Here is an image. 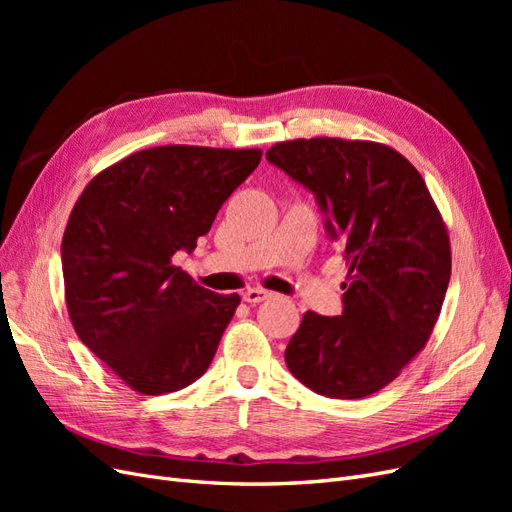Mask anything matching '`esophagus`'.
<instances>
[{
    "label": "esophagus",
    "instance_id": "esophagus-1",
    "mask_svg": "<svg viewBox=\"0 0 512 512\" xmlns=\"http://www.w3.org/2000/svg\"><path fill=\"white\" fill-rule=\"evenodd\" d=\"M269 297H271V292L265 290V288H247L243 292V301H247V303H262V301H267Z\"/></svg>",
    "mask_w": 512,
    "mask_h": 512
}]
</instances>
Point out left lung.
<instances>
[{
  "instance_id": "8db88e82",
  "label": "left lung",
  "mask_w": 512,
  "mask_h": 512,
  "mask_svg": "<svg viewBox=\"0 0 512 512\" xmlns=\"http://www.w3.org/2000/svg\"><path fill=\"white\" fill-rule=\"evenodd\" d=\"M267 160L329 213L348 265L342 316L305 312L286 365L307 389L361 399L425 348L451 280V239L421 173L389 145L316 136L275 143Z\"/></svg>"
}]
</instances>
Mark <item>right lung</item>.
I'll use <instances>...</instances> for the list:
<instances>
[{
	"instance_id": "right-lung-1",
	"label": "right lung",
	"mask_w": 512,
	"mask_h": 512,
	"mask_svg": "<svg viewBox=\"0 0 512 512\" xmlns=\"http://www.w3.org/2000/svg\"><path fill=\"white\" fill-rule=\"evenodd\" d=\"M260 149L164 145L104 168L61 241L66 305L81 342L143 395L173 393L211 365L239 294H215L173 265L209 232Z\"/></svg>"
}]
</instances>
